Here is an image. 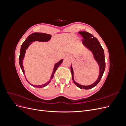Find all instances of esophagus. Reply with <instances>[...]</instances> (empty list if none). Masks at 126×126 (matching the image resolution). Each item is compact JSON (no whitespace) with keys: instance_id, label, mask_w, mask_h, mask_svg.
Segmentation results:
<instances>
[{"instance_id":"obj_1","label":"esophagus","mask_w":126,"mask_h":126,"mask_svg":"<svg viewBox=\"0 0 126 126\" xmlns=\"http://www.w3.org/2000/svg\"><path fill=\"white\" fill-rule=\"evenodd\" d=\"M67 57H68V56H67Z\"/></svg>"}]
</instances>
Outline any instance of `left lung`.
I'll use <instances>...</instances> for the list:
<instances>
[{
	"mask_svg": "<svg viewBox=\"0 0 126 126\" xmlns=\"http://www.w3.org/2000/svg\"><path fill=\"white\" fill-rule=\"evenodd\" d=\"M79 33L82 36L83 39L82 40V43L84 46L92 52L94 60L97 63L99 68V74L98 78L93 83L88 86H84L79 84L74 80V70L71 64V72L72 75V79L75 84L80 89H89L94 87L99 82L101 77L105 70L106 63L105 60L104 51L102 47L96 38L86 32H79Z\"/></svg>",
	"mask_w": 126,
	"mask_h": 126,
	"instance_id": "8db88e82",
	"label": "left lung"
}]
</instances>
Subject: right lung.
<instances>
[{
	"label": "right lung",
	"instance_id": "obj_1",
	"mask_svg": "<svg viewBox=\"0 0 126 126\" xmlns=\"http://www.w3.org/2000/svg\"><path fill=\"white\" fill-rule=\"evenodd\" d=\"M51 38V36L50 35H49V34L40 33V32H34L31 34V35H29L27 38V39L24 42L23 44H22L21 48H20V55H19V64L21 67V69L22 70V71L23 72V74H24L25 76V70H24V68L23 66V60L25 57L26 49H27V48L29 46V45H31L32 43V42L33 41H38L40 42H47L50 40ZM63 59H61L59 62L55 64L52 73L51 74L50 80H49V81L44 83V84H43L41 85H38V86L32 85L31 83H30L29 82L28 83H29L30 85H32L33 87H38V88L44 87L48 85L49 83L51 82L52 79L53 78V77H54L55 72L56 71L57 69L60 65L61 63H63Z\"/></svg>",
	"mask_w": 126,
	"mask_h": 126
}]
</instances>
